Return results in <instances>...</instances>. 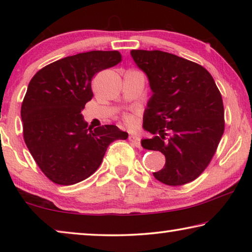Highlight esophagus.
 Returning a JSON list of instances; mask_svg holds the SVG:
<instances>
[{
	"mask_svg": "<svg viewBox=\"0 0 252 252\" xmlns=\"http://www.w3.org/2000/svg\"><path fill=\"white\" fill-rule=\"evenodd\" d=\"M129 140H130V142H132V144H133L134 147L139 148V149L142 148V147H141V139H140L139 135L131 134V135L129 136Z\"/></svg>",
	"mask_w": 252,
	"mask_h": 252,
	"instance_id": "esophagus-1",
	"label": "esophagus"
}]
</instances>
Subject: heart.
Here are the masks:
<instances>
[{
    "instance_id": "1",
    "label": "heart",
    "mask_w": 252,
    "mask_h": 252,
    "mask_svg": "<svg viewBox=\"0 0 252 252\" xmlns=\"http://www.w3.org/2000/svg\"><path fill=\"white\" fill-rule=\"evenodd\" d=\"M122 119H123V121H125V123L127 126H133L135 125V122H136L135 117L133 116V114H130V113L123 114Z\"/></svg>"
}]
</instances>
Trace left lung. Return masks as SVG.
<instances>
[{
    "label": "left lung",
    "mask_w": 252,
    "mask_h": 252,
    "mask_svg": "<svg viewBox=\"0 0 252 252\" xmlns=\"http://www.w3.org/2000/svg\"><path fill=\"white\" fill-rule=\"evenodd\" d=\"M131 55L153 92L143 127L155 136L141 144L165 157L164 168L153 176L167 186L187 185L206 170L223 134L221 93L198 63L159 50H132Z\"/></svg>",
    "instance_id": "obj_1"
}]
</instances>
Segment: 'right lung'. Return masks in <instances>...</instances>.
<instances>
[{"label":"right lung","instance_id":"right-lung-1","mask_svg":"<svg viewBox=\"0 0 252 252\" xmlns=\"http://www.w3.org/2000/svg\"><path fill=\"white\" fill-rule=\"evenodd\" d=\"M121 61L118 51H90L50 63L30 81L21 106L23 138L41 171L57 185L85 180L109 144L127 138L116 126L88 127L81 114L93 96V76Z\"/></svg>","mask_w":252,"mask_h":252}]
</instances>
